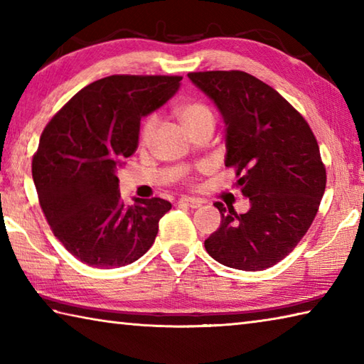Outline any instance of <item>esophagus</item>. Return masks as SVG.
<instances>
[{"mask_svg": "<svg viewBox=\"0 0 364 364\" xmlns=\"http://www.w3.org/2000/svg\"><path fill=\"white\" fill-rule=\"evenodd\" d=\"M178 202H180L181 205H188V207H191V208H199L203 205V200L196 199V197H181Z\"/></svg>", "mask_w": 364, "mask_h": 364, "instance_id": "esophagus-1", "label": "esophagus"}]
</instances>
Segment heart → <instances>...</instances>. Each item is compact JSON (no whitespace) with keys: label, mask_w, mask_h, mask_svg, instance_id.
Wrapping results in <instances>:
<instances>
[{"label":"heart","mask_w":364,"mask_h":364,"mask_svg":"<svg viewBox=\"0 0 364 364\" xmlns=\"http://www.w3.org/2000/svg\"><path fill=\"white\" fill-rule=\"evenodd\" d=\"M176 114H178V119H180V122L183 124V127L188 130V134L205 122H215V116L211 113V109L207 107V105L199 103V102L183 105L181 108H178ZM156 127H157V116L148 117L146 122L143 124L141 135H140V140L143 144L151 141Z\"/></svg>","instance_id":"b5f03b06"}]
</instances>
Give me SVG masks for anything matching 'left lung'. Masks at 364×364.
<instances>
[{"label":"left lung","mask_w":364,"mask_h":364,"mask_svg":"<svg viewBox=\"0 0 364 364\" xmlns=\"http://www.w3.org/2000/svg\"><path fill=\"white\" fill-rule=\"evenodd\" d=\"M188 77L216 105L226 125V167L250 199L247 213L216 202L221 224L205 250L223 266L264 270L288 256L318 211L326 170L315 135L279 92L245 71Z\"/></svg>","instance_id":"left-lung-1"}]
</instances>
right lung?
Returning a JSON list of instances; mask_svg holds the SVG:
<instances>
[{"instance_id":"obj_1","label":"right lung","mask_w":364,"mask_h":364,"mask_svg":"<svg viewBox=\"0 0 364 364\" xmlns=\"http://www.w3.org/2000/svg\"><path fill=\"white\" fill-rule=\"evenodd\" d=\"M181 79H98L46 125L31 164L39 203L54 235L87 266H127L153 247L171 203L134 197L124 205L117 168L138 148L141 117L167 103Z\"/></svg>"}]
</instances>
